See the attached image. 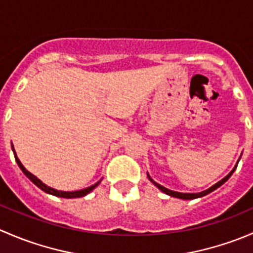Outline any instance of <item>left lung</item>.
Returning <instances> with one entry per match:
<instances>
[{"instance_id": "left-lung-1", "label": "left lung", "mask_w": 253, "mask_h": 253, "mask_svg": "<svg viewBox=\"0 0 253 253\" xmlns=\"http://www.w3.org/2000/svg\"><path fill=\"white\" fill-rule=\"evenodd\" d=\"M239 160H240V159H239ZM237 164H239V162L236 163L235 168H234V169L231 170V171L229 172V174L226 175L225 177H224V178H221V180L219 181V182H216L215 185H213V186H211V187H209L208 190H206V191H202V192H198V193H182V192H176V191H171V190H169V188L164 187V186L159 185V183H157V182H155V181H153V180H152V177H150L149 175H148V178H149V180L152 181V182L154 183V185L157 186V187L159 188V190L162 191V192L167 193V195L171 196V197L181 198V200H195V198H200V197H203V196H206V195H208V193L213 192L214 190H216V188H218V187H220V186L223 185L224 182H226V181L229 180V177H230V176L233 175V172L235 171V169H236V168H237Z\"/></svg>"}]
</instances>
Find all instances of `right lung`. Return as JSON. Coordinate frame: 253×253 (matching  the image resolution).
Instances as JSON below:
<instances>
[{
    "label": "right lung",
    "instance_id": "add662e5",
    "mask_svg": "<svg viewBox=\"0 0 253 253\" xmlns=\"http://www.w3.org/2000/svg\"><path fill=\"white\" fill-rule=\"evenodd\" d=\"M12 150H13V154H14V159H16L18 167L20 168V170H22L23 172H24V175L27 176L28 178H29L30 181H32L34 185H37L38 187L40 188V190H42L44 192L48 193V195H52V196H56V197H62V198H79V197H84V196H86L88 193H90L91 191L94 190V188L96 187V186L100 183V181H98L96 183H94V185H91L90 187H86V188H83V190H79V191H72V192H65V191H58V190H55V188H51L48 187L47 185H45V183H42V181L39 180V178L37 177V176H34L32 174V172L28 171L27 169H25L24 167H23V164L20 163V160L18 159L17 154H16V150H14V147L13 144H12Z\"/></svg>",
    "mask_w": 253,
    "mask_h": 253
}]
</instances>
